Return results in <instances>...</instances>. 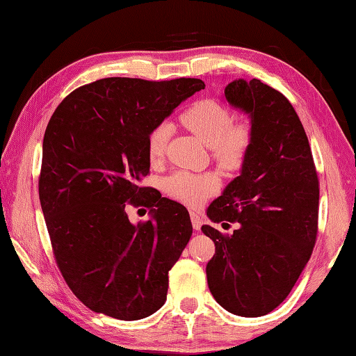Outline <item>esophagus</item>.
I'll list each match as a JSON object with an SVG mask.
<instances>
[{"instance_id": "obj_1", "label": "esophagus", "mask_w": 356, "mask_h": 356, "mask_svg": "<svg viewBox=\"0 0 356 356\" xmlns=\"http://www.w3.org/2000/svg\"><path fill=\"white\" fill-rule=\"evenodd\" d=\"M190 216H191V225H193V227H195L196 231H200L201 226H202L201 215L196 213V212H190Z\"/></svg>"}]
</instances>
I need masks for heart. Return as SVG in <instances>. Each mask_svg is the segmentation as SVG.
<instances>
[{"mask_svg":"<svg viewBox=\"0 0 356 356\" xmlns=\"http://www.w3.org/2000/svg\"><path fill=\"white\" fill-rule=\"evenodd\" d=\"M182 122L191 134L212 149L213 159L222 168L236 170L246 155L251 143V129L246 122H232L229 108L216 100H202L182 114ZM172 134L170 122H161L147 136V155L152 161L163 159L166 144ZM220 188L215 172L193 174L177 171L165 180V190L188 206H201Z\"/></svg>","mask_w":356,"mask_h":356,"instance_id":"1","label":"heart"}]
</instances>
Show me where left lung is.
Here are the masks:
<instances>
[{
  "label": "left lung",
  "instance_id": "1",
  "mask_svg": "<svg viewBox=\"0 0 356 356\" xmlns=\"http://www.w3.org/2000/svg\"><path fill=\"white\" fill-rule=\"evenodd\" d=\"M225 99L248 114L251 143L240 176L207 209L210 221L238 227L231 236L201 227L215 243L207 282L226 311L259 317L286 300L312 254L318 180L308 136L284 95L257 78H238Z\"/></svg>",
  "mask_w": 356,
  "mask_h": 356
}]
</instances>
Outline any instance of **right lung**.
Here are the masks:
<instances>
[{"label":"right lung","mask_w":356,"mask_h":356,"mask_svg":"<svg viewBox=\"0 0 356 356\" xmlns=\"http://www.w3.org/2000/svg\"><path fill=\"white\" fill-rule=\"evenodd\" d=\"M204 88L197 78H104L69 94L47 125L42 212L65 282L94 312L140 321L165 305L193 226L182 204L138 182L150 131ZM125 202L149 207L151 218L131 223Z\"/></svg>","instance_id":"add662e5"}]
</instances>
